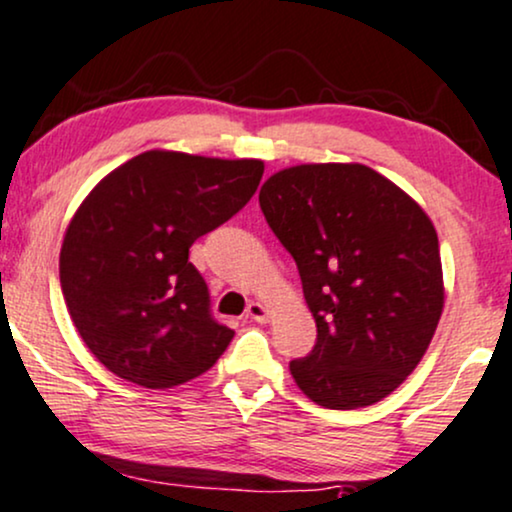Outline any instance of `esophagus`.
<instances>
[{
	"label": "esophagus",
	"mask_w": 512,
	"mask_h": 512,
	"mask_svg": "<svg viewBox=\"0 0 512 512\" xmlns=\"http://www.w3.org/2000/svg\"><path fill=\"white\" fill-rule=\"evenodd\" d=\"M245 315H248L250 319H255V322L264 324L269 319V310L262 303H250L248 305V312H245Z\"/></svg>",
	"instance_id": "1"
}]
</instances>
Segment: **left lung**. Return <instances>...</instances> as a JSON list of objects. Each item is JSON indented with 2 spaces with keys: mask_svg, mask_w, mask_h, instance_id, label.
I'll use <instances>...</instances> for the list:
<instances>
[{
  "mask_svg": "<svg viewBox=\"0 0 512 512\" xmlns=\"http://www.w3.org/2000/svg\"><path fill=\"white\" fill-rule=\"evenodd\" d=\"M260 207L298 264L317 322L295 384L331 410L396 391L443 310L439 238L424 209L365 164H300L267 178Z\"/></svg>",
  "mask_w": 512,
  "mask_h": 512,
  "instance_id": "8db88e82",
  "label": "left lung"
}]
</instances>
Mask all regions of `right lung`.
<instances>
[{
  "label": "right lung",
  "instance_id": "right-lung-1",
  "mask_svg": "<svg viewBox=\"0 0 512 512\" xmlns=\"http://www.w3.org/2000/svg\"><path fill=\"white\" fill-rule=\"evenodd\" d=\"M260 159L150 150L104 176L73 214L59 255L66 307L116 377L171 389L219 360L233 331L209 310L188 250L240 212Z\"/></svg>",
  "mask_w": 512,
  "mask_h": 512
}]
</instances>
